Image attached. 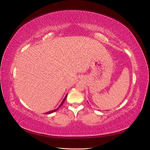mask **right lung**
Masks as SVG:
<instances>
[{
    "label": "right lung",
    "mask_w": 150,
    "mask_h": 150,
    "mask_svg": "<svg viewBox=\"0 0 150 150\" xmlns=\"http://www.w3.org/2000/svg\"><path fill=\"white\" fill-rule=\"evenodd\" d=\"M67 95H66V96H65V97L64 98V99H63V101H62V103H60V104L59 105V106L56 109H54V110H51V111H49V112H46V113H44V114H51V113H52V112H55V111H56V110H57L60 108V106H62V105L64 104V103L65 102V99H66V98H67Z\"/></svg>",
    "instance_id": "add662e5"
}]
</instances>
